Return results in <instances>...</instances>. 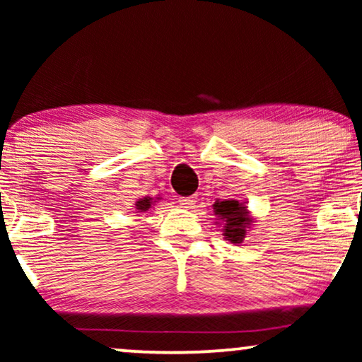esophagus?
Segmentation results:
<instances>
[{
	"mask_svg": "<svg viewBox=\"0 0 362 362\" xmlns=\"http://www.w3.org/2000/svg\"><path fill=\"white\" fill-rule=\"evenodd\" d=\"M180 204H181V207H185V209H192L196 204V201L192 199V197H181Z\"/></svg>",
	"mask_w": 362,
	"mask_h": 362,
	"instance_id": "1",
	"label": "esophagus"
}]
</instances>
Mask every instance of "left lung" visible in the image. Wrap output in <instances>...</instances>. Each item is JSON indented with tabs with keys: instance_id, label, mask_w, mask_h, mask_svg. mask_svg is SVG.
<instances>
[{
	"instance_id": "1",
	"label": "left lung",
	"mask_w": 362,
	"mask_h": 362,
	"mask_svg": "<svg viewBox=\"0 0 362 362\" xmlns=\"http://www.w3.org/2000/svg\"><path fill=\"white\" fill-rule=\"evenodd\" d=\"M216 224L221 227L222 235L230 244H242L245 235L254 227L255 217L247 209V202L237 199H219L212 204Z\"/></svg>"
}]
</instances>
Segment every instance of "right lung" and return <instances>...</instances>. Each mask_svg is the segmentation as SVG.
Listing matches in <instances>:
<instances>
[{
  "label": "right lung",
  "instance_id": "obj_1",
  "mask_svg": "<svg viewBox=\"0 0 362 362\" xmlns=\"http://www.w3.org/2000/svg\"><path fill=\"white\" fill-rule=\"evenodd\" d=\"M161 197L158 196V197H150V196H145V197H141V199H138L136 202H135V212H140V214H143V212H146V211H150V207L151 206H155L158 201H160Z\"/></svg>",
  "mask_w": 362,
  "mask_h": 362
}]
</instances>
